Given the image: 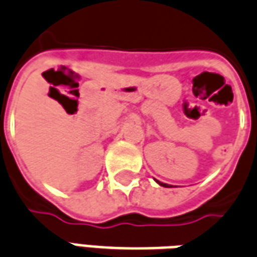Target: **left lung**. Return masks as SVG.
Masks as SVG:
<instances>
[{"mask_svg": "<svg viewBox=\"0 0 257 257\" xmlns=\"http://www.w3.org/2000/svg\"><path fill=\"white\" fill-rule=\"evenodd\" d=\"M157 182H159V181H157ZM159 184L161 185V186H167V185H166V184H163V182H159Z\"/></svg>", "mask_w": 257, "mask_h": 257, "instance_id": "left-lung-1", "label": "left lung"}]
</instances>
